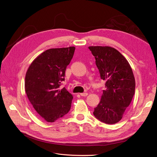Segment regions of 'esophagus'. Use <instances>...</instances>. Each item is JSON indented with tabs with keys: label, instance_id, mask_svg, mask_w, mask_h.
Masks as SVG:
<instances>
[{
	"label": "esophagus",
	"instance_id": "esophagus-1",
	"mask_svg": "<svg viewBox=\"0 0 157 157\" xmlns=\"http://www.w3.org/2000/svg\"><path fill=\"white\" fill-rule=\"evenodd\" d=\"M87 94H87V93H81V94H80V95H81V96H86Z\"/></svg>",
	"mask_w": 157,
	"mask_h": 157
}]
</instances>
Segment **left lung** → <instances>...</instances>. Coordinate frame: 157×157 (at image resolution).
I'll list each match as a JSON object with an SVG mask.
<instances>
[{
  "label": "left lung",
  "mask_w": 157,
  "mask_h": 157,
  "mask_svg": "<svg viewBox=\"0 0 157 157\" xmlns=\"http://www.w3.org/2000/svg\"><path fill=\"white\" fill-rule=\"evenodd\" d=\"M101 78L105 81L100 102L94 108L96 119L107 124L119 122L135 94L136 81L125 58L110 47H89Z\"/></svg>",
  "instance_id": "left-lung-1"
}]
</instances>
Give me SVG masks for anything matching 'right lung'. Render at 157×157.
<instances>
[{"mask_svg":"<svg viewBox=\"0 0 157 157\" xmlns=\"http://www.w3.org/2000/svg\"><path fill=\"white\" fill-rule=\"evenodd\" d=\"M75 50V47L47 50L33 60L27 71V96L35 110L48 122L63 117L71 109L73 97L60 86Z\"/></svg>","mask_w":157,"mask_h":157,"instance_id":"add662e5","label":"right lung"}]
</instances>
